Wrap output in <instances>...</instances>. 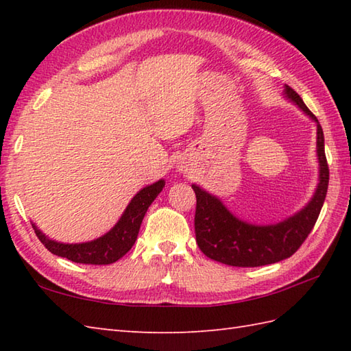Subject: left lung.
<instances>
[{"label":"left lung","instance_id":"8db88e82","mask_svg":"<svg viewBox=\"0 0 351 351\" xmlns=\"http://www.w3.org/2000/svg\"><path fill=\"white\" fill-rule=\"evenodd\" d=\"M285 95L317 122V155L319 184L311 202L293 217L278 225L255 226L238 220L210 193L191 185L196 193V243L208 258L234 267H261L279 263L299 250L314 228L329 187V166L324 154V134L318 119L294 88L285 86Z\"/></svg>","mask_w":351,"mask_h":351}]
</instances>
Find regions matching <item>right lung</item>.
<instances>
[{"instance_id":"add662e5","label":"right lung","mask_w":351,"mask_h":351,"mask_svg":"<svg viewBox=\"0 0 351 351\" xmlns=\"http://www.w3.org/2000/svg\"><path fill=\"white\" fill-rule=\"evenodd\" d=\"M164 187V181H158L140 190L126 206L117 225L108 234L99 237L98 240L81 243V244H63L45 237L39 229L33 225L37 238L51 253L62 256L77 264L107 265L121 259L137 240L140 225L145 214L154 199L160 195Z\"/></svg>"}]
</instances>
